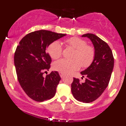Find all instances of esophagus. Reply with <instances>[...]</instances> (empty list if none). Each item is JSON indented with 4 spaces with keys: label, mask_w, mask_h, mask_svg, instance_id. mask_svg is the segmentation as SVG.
I'll return each mask as SVG.
<instances>
[{
    "label": "esophagus",
    "mask_w": 126,
    "mask_h": 126,
    "mask_svg": "<svg viewBox=\"0 0 126 126\" xmlns=\"http://www.w3.org/2000/svg\"><path fill=\"white\" fill-rule=\"evenodd\" d=\"M59 74H60V77H62H62H64V74L63 73V72H59Z\"/></svg>",
    "instance_id": "esophagus-1"
}]
</instances>
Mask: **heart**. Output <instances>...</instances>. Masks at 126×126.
<instances>
[{
  "label": "heart",
  "instance_id": "heart-1",
  "mask_svg": "<svg viewBox=\"0 0 126 126\" xmlns=\"http://www.w3.org/2000/svg\"><path fill=\"white\" fill-rule=\"evenodd\" d=\"M64 43L68 46L76 49L73 55L74 59H61L53 64V69L58 72L69 74L77 71L81 66L87 68L93 62L95 57V50L91 46L87 45V42L77 37H72L66 39ZM49 55L53 59H58L62 53V44L58 41L52 43L47 47Z\"/></svg>",
  "mask_w": 126,
  "mask_h": 126
}]
</instances>
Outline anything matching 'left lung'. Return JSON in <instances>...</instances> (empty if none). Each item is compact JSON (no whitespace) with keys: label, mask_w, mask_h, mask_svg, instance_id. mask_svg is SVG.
<instances>
[{"label":"left lung","mask_w":126,"mask_h":126,"mask_svg":"<svg viewBox=\"0 0 126 126\" xmlns=\"http://www.w3.org/2000/svg\"><path fill=\"white\" fill-rule=\"evenodd\" d=\"M87 37L94 46L95 57L90 66L80 72L85 81L81 83L79 79L74 78L71 91L74 98L80 102H91L97 99L106 89L110 82L114 66L112 51L107 43L96 35L87 33Z\"/></svg>","instance_id":"obj_1"}]
</instances>
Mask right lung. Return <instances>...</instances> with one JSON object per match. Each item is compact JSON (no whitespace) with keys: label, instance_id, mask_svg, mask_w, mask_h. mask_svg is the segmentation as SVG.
<instances>
[{"label":"right lung","instance_id":"add662e5","mask_svg":"<svg viewBox=\"0 0 126 126\" xmlns=\"http://www.w3.org/2000/svg\"><path fill=\"white\" fill-rule=\"evenodd\" d=\"M65 35L38 30L25 35L17 46L14 62L17 79L25 93L34 101L43 102L55 96L61 77L57 71L43 76L44 71H49L52 62L46 49L52 43Z\"/></svg>","mask_w":126,"mask_h":126}]
</instances>
